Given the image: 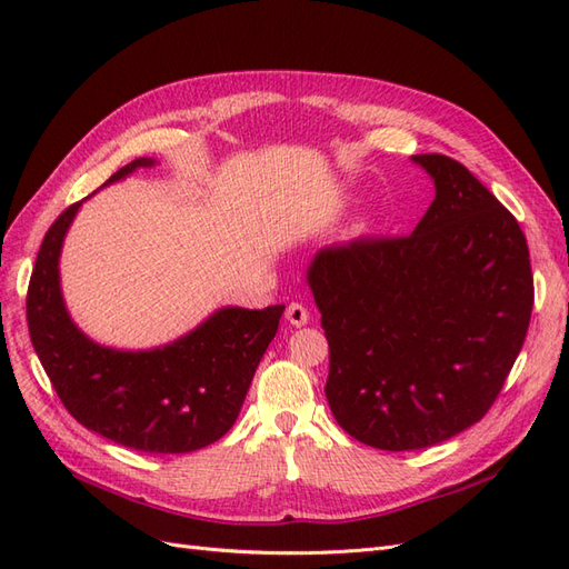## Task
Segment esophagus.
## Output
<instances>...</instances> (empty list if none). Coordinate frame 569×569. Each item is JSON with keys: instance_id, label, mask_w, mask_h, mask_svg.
Instances as JSON below:
<instances>
[{"instance_id": "obj_1", "label": "esophagus", "mask_w": 569, "mask_h": 569, "mask_svg": "<svg viewBox=\"0 0 569 569\" xmlns=\"http://www.w3.org/2000/svg\"><path fill=\"white\" fill-rule=\"evenodd\" d=\"M287 322L295 325V327H303L308 320H311V313H308V308L303 303H289L287 306V313H284Z\"/></svg>"}]
</instances>
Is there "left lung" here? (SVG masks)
I'll return each instance as SVG.
<instances>
[{"mask_svg": "<svg viewBox=\"0 0 569 569\" xmlns=\"http://www.w3.org/2000/svg\"><path fill=\"white\" fill-rule=\"evenodd\" d=\"M410 159L435 182L416 230L325 247L306 272L330 343L327 403L382 451L427 449L485 418L533 306L512 213L462 163Z\"/></svg>", "mask_w": 569, "mask_h": 569, "instance_id": "left-lung-1", "label": "left lung"}]
</instances>
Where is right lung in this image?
<instances>
[{
    "instance_id": "right-lung-1",
    "label": "right lung",
    "mask_w": 569,
    "mask_h": 569,
    "mask_svg": "<svg viewBox=\"0 0 569 569\" xmlns=\"http://www.w3.org/2000/svg\"><path fill=\"white\" fill-rule=\"evenodd\" d=\"M153 163L134 159L101 187ZM82 201L68 206L49 228L30 274L26 308L32 347L61 403L82 427L142 453L199 451L234 425L284 306L218 308L192 332L157 349L101 347L73 322L61 295V247Z\"/></svg>"
}]
</instances>
